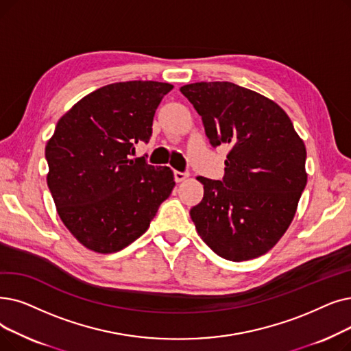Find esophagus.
Returning a JSON list of instances; mask_svg holds the SVG:
<instances>
[{
    "mask_svg": "<svg viewBox=\"0 0 351 351\" xmlns=\"http://www.w3.org/2000/svg\"><path fill=\"white\" fill-rule=\"evenodd\" d=\"M188 178H189V173L175 171V180H176V182H184V180H186Z\"/></svg>",
    "mask_w": 351,
    "mask_h": 351,
    "instance_id": "esophagus-1",
    "label": "esophagus"
}]
</instances>
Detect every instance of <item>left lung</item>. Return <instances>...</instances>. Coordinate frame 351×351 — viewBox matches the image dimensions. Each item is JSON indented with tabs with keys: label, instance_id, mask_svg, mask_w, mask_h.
I'll list each match as a JSON object with an SVG mask.
<instances>
[{
	"label": "left lung",
	"instance_id": "8db88e82",
	"mask_svg": "<svg viewBox=\"0 0 351 351\" xmlns=\"http://www.w3.org/2000/svg\"><path fill=\"white\" fill-rule=\"evenodd\" d=\"M213 146L228 143L223 180L196 179L202 201L191 209L196 232L230 261L268 252L288 230L307 184V150L291 119L254 90L230 82L180 87Z\"/></svg>",
	"mask_w": 351,
	"mask_h": 351
}]
</instances>
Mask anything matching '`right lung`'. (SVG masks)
<instances>
[{"instance_id": "1", "label": "right lung", "mask_w": 351, "mask_h": 351, "mask_svg": "<svg viewBox=\"0 0 351 351\" xmlns=\"http://www.w3.org/2000/svg\"><path fill=\"white\" fill-rule=\"evenodd\" d=\"M172 88L150 80L108 84L60 117L45 146L47 185L60 219L87 250L126 248L172 193L171 167L130 159L136 143L149 142L155 112Z\"/></svg>"}]
</instances>
